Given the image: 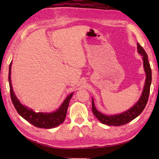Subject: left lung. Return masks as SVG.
I'll use <instances>...</instances> for the list:
<instances>
[{
	"label": "left lung",
	"mask_w": 159,
	"mask_h": 159,
	"mask_svg": "<svg viewBox=\"0 0 159 159\" xmlns=\"http://www.w3.org/2000/svg\"><path fill=\"white\" fill-rule=\"evenodd\" d=\"M137 50L138 52L143 57V67L146 75V82H145V85L141 96L140 97L139 100H138V102L133 107H132L130 109L126 111L124 113L117 115H113H113L112 116H106V115H104L102 113L99 112L96 109L94 101L92 98L93 113L101 123L109 125V126H116L124 125L130 122V121L134 120L138 116H139L146 106L148 98H149L150 95V89L152 82V71L149 61H148V57L147 53L143 48V47L140 46L139 43H137Z\"/></svg>",
	"instance_id": "8db88e82"
}]
</instances>
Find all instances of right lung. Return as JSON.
I'll return each instance as SVG.
<instances>
[{"label": "right lung", "mask_w": 159, "mask_h": 159, "mask_svg": "<svg viewBox=\"0 0 159 159\" xmlns=\"http://www.w3.org/2000/svg\"><path fill=\"white\" fill-rule=\"evenodd\" d=\"M12 62L9 65V83L10 94L12 103L14 106L17 112L20 116H21L24 119L26 120L29 123L33 124L38 128H52L59 126L62 124L66 117L67 110L68 108L70 100L72 98L73 93H71L63 101L61 105L57 111L52 113H36L32 109L25 107L20 102L17 98L12 88L11 83V67Z\"/></svg>", "instance_id": "1"}]
</instances>
